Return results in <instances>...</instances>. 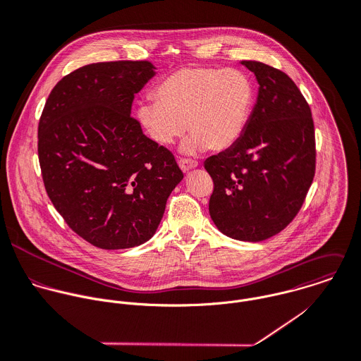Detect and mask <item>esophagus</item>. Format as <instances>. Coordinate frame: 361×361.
I'll list each match as a JSON object with an SVG mask.
<instances>
[{
	"mask_svg": "<svg viewBox=\"0 0 361 361\" xmlns=\"http://www.w3.org/2000/svg\"><path fill=\"white\" fill-rule=\"evenodd\" d=\"M178 166H180V169L183 170V173H188V171L194 170L195 167H198V163H197V161H194V160L181 159V160L178 161Z\"/></svg>",
	"mask_w": 361,
	"mask_h": 361,
	"instance_id": "obj_1",
	"label": "esophagus"
}]
</instances>
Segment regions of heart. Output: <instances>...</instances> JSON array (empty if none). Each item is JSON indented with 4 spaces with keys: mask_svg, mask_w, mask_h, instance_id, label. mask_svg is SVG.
Wrapping results in <instances>:
<instances>
[{
    "mask_svg": "<svg viewBox=\"0 0 361 361\" xmlns=\"http://www.w3.org/2000/svg\"><path fill=\"white\" fill-rule=\"evenodd\" d=\"M154 95L157 101L137 105V122L160 146L173 145L188 126L192 135L181 147L184 154L235 145L255 102V88L245 73L215 67L180 68L159 82Z\"/></svg>",
    "mask_w": 361,
    "mask_h": 361,
    "instance_id": "heart-1",
    "label": "heart"
}]
</instances>
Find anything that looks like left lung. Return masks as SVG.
<instances>
[{
    "instance_id": "left-lung-1",
    "label": "left lung",
    "mask_w": 361,
    "mask_h": 361,
    "mask_svg": "<svg viewBox=\"0 0 361 361\" xmlns=\"http://www.w3.org/2000/svg\"><path fill=\"white\" fill-rule=\"evenodd\" d=\"M259 82L257 101L235 145L205 160L214 180L209 215L226 236L262 242L298 214L315 174L310 105L283 71L243 60Z\"/></svg>"
}]
</instances>
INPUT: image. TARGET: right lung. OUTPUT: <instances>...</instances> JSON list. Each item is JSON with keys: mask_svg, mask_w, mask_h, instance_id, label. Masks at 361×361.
<instances>
[{"mask_svg": "<svg viewBox=\"0 0 361 361\" xmlns=\"http://www.w3.org/2000/svg\"><path fill=\"white\" fill-rule=\"evenodd\" d=\"M154 75L149 61L80 67L54 85L39 121L46 192L66 224L99 249L147 242L184 177L130 118L135 94Z\"/></svg>", "mask_w": 361, "mask_h": 361, "instance_id": "right-lung-1", "label": "right lung"}]
</instances>
